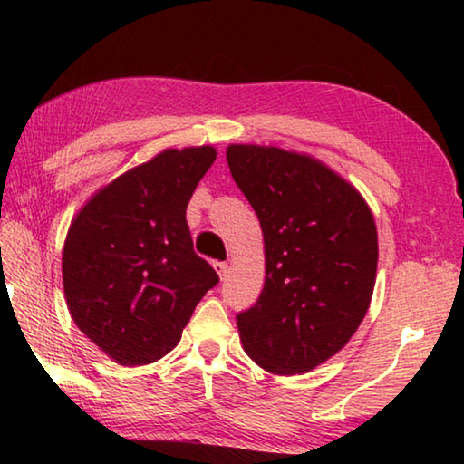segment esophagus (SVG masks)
Instances as JSON below:
<instances>
[{"instance_id": "34e87169", "label": "esophagus", "mask_w": 464, "mask_h": 464, "mask_svg": "<svg viewBox=\"0 0 464 464\" xmlns=\"http://www.w3.org/2000/svg\"><path fill=\"white\" fill-rule=\"evenodd\" d=\"M215 270L218 272V276H221V280H225L227 276H229V264H227V262H215Z\"/></svg>"}]
</instances>
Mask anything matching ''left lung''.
I'll list each match as a JSON object with an SVG mask.
<instances>
[{"label": "left lung", "mask_w": 464, "mask_h": 464, "mask_svg": "<svg viewBox=\"0 0 464 464\" xmlns=\"http://www.w3.org/2000/svg\"><path fill=\"white\" fill-rule=\"evenodd\" d=\"M227 161L266 249L262 295L237 313L241 342L274 374L313 371L348 343L371 304L379 260L371 208L307 155L231 145Z\"/></svg>", "instance_id": "1"}]
</instances>
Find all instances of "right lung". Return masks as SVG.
I'll return each mask as SVG.
<instances>
[{
    "label": "right lung",
    "mask_w": 464,
    "mask_h": 464,
    "mask_svg": "<svg viewBox=\"0 0 464 464\" xmlns=\"http://www.w3.org/2000/svg\"><path fill=\"white\" fill-rule=\"evenodd\" d=\"M213 147L168 149L93 196L69 227L63 286L77 327L124 366L166 356L218 274L192 249L186 208Z\"/></svg>",
    "instance_id": "right-lung-1"
}]
</instances>
